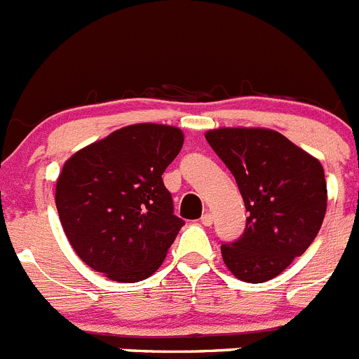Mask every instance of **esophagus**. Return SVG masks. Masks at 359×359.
<instances>
[{
    "label": "esophagus",
    "instance_id": "esophagus-1",
    "mask_svg": "<svg viewBox=\"0 0 359 359\" xmlns=\"http://www.w3.org/2000/svg\"><path fill=\"white\" fill-rule=\"evenodd\" d=\"M201 223L205 224V226H212V223H214V215L212 214H203V217H201Z\"/></svg>",
    "mask_w": 359,
    "mask_h": 359
}]
</instances>
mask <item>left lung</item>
<instances>
[{"mask_svg": "<svg viewBox=\"0 0 359 359\" xmlns=\"http://www.w3.org/2000/svg\"><path fill=\"white\" fill-rule=\"evenodd\" d=\"M205 138L233 174L250 212L241 239L221 246L224 264L239 280H271L309 248L322 226V163L273 129L217 128Z\"/></svg>", "mask_w": 359, "mask_h": 359, "instance_id": "1", "label": "left lung"}]
</instances>
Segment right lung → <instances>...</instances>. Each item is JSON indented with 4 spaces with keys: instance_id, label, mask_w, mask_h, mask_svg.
Listing matches in <instances>:
<instances>
[{
    "instance_id": "obj_1",
    "label": "right lung",
    "mask_w": 359,
    "mask_h": 359,
    "mask_svg": "<svg viewBox=\"0 0 359 359\" xmlns=\"http://www.w3.org/2000/svg\"><path fill=\"white\" fill-rule=\"evenodd\" d=\"M183 131L133 123L86 145L57 177L55 205L72 248L115 282L151 277L183 221L161 174L183 147Z\"/></svg>"
}]
</instances>
